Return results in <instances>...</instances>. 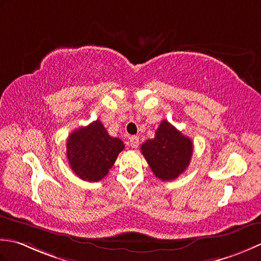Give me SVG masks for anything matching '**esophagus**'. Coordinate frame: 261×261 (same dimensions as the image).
Instances as JSON below:
<instances>
[{
    "label": "esophagus",
    "mask_w": 261,
    "mask_h": 261,
    "mask_svg": "<svg viewBox=\"0 0 261 261\" xmlns=\"http://www.w3.org/2000/svg\"><path fill=\"white\" fill-rule=\"evenodd\" d=\"M129 145L133 148H137L138 147V145H140V138H138V136H132L129 138Z\"/></svg>",
    "instance_id": "34e87169"
}]
</instances>
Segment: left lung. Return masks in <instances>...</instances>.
I'll use <instances>...</instances> for the list:
<instances>
[{"label":"left lung","instance_id":"left-lung-1","mask_svg":"<svg viewBox=\"0 0 261 261\" xmlns=\"http://www.w3.org/2000/svg\"><path fill=\"white\" fill-rule=\"evenodd\" d=\"M193 142L167 120H162L155 137L141 146L143 155L155 177L170 181L177 179L190 163Z\"/></svg>","mask_w":261,"mask_h":261}]
</instances>
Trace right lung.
Returning a JSON list of instances; mask_svg holds the SVG:
<instances>
[{
    "mask_svg": "<svg viewBox=\"0 0 261 261\" xmlns=\"http://www.w3.org/2000/svg\"><path fill=\"white\" fill-rule=\"evenodd\" d=\"M124 148L123 141L111 137L97 119L71 133L66 143V156L73 172L80 179L97 182L108 174Z\"/></svg>",
    "mask_w": 261,
    "mask_h": 261,
    "instance_id": "obj_1",
    "label": "right lung"
}]
</instances>
